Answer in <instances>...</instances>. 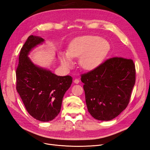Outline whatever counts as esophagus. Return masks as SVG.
Wrapping results in <instances>:
<instances>
[{"label":"esophagus","instance_id":"34e87169","mask_svg":"<svg viewBox=\"0 0 150 150\" xmlns=\"http://www.w3.org/2000/svg\"><path fill=\"white\" fill-rule=\"evenodd\" d=\"M74 83L76 84H78L79 83V80L78 79H75L74 80Z\"/></svg>","mask_w":150,"mask_h":150}]
</instances>
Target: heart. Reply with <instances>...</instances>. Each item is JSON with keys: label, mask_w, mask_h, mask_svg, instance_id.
<instances>
[{"label": "heart", "mask_w": 150, "mask_h": 150, "mask_svg": "<svg viewBox=\"0 0 150 150\" xmlns=\"http://www.w3.org/2000/svg\"><path fill=\"white\" fill-rule=\"evenodd\" d=\"M111 46L110 42L96 35H85L77 38L70 42L67 52H61L60 61L66 68L74 64L73 57H79L81 67L92 71L101 66L110 54Z\"/></svg>", "instance_id": "heart-1"}]
</instances>
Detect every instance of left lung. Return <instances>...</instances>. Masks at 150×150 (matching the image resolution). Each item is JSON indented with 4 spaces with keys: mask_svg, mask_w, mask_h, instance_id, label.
I'll list each match as a JSON object with an SVG mask.
<instances>
[{
    "mask_svg": "<svg viewBox=\"0 0 150 150\" xmlns=\"http://www.w3.org/2000/svg\"><path fill=\"white\" fill-rule=\"evenodd\" d=\"M135 74L132 59L112 57L81 75L90 115L99 121H110L118 116L129 103Z\"/></svg>",
    "mask_w": 150,
    "mask_h": 150,
    "instance_id": "1",
    "label": "left lung"
}]
</instances>
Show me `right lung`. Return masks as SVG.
Masks as SVG:
<instances>
[{"mask_svg":"<svg viewBox=\"0 0 150 150\" xmlns=\"http://www.w3.org/2000/svg\"><path fill=\"white\" fill-rule=\"evenodd\" d=\"M44 42L41 37L31 35L22 47L16 70V89L29 115L37 120L47 122L59 113L63 97L70 88L72 78L57 76L32 62L29 54Z\"/></svg>","mask_w":150,"mask_h":150,"instance_id":"obj_1","label":"right lung"}]
</instances>
